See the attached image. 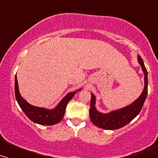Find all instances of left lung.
Wrapping results in <instances>:
<instances>
[{
  "instance_id": "8db88e82",
  "label": "left lung",
  "mask_w": 158,
  "mask_h": 158,
  "mask_svg": "<svg viewBox=\"0 0 158 158\" xmlns=\"http://www.w3.org/2000/svg\"><path fill=\"white\" fill-rule=\"evenodd\" d=\"M138 61L142 66V69L144 73V81L145 86L142 94L135 102L130 105L121 109L115 110L111 111L107 114L99 112L96 110L95 104H96V97L92 94L91 103H90V108H89V115L92 123L95 124L98 127L106 130H116L126 126L132 119L139 115L142 110L145 100L146 99L148 93V73L145 67L143 60L139 55H138Z\"/></svg>"
}]
</instances>
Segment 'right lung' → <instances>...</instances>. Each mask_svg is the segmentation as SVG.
<instances>
[{
    "label": "right lung",
    "mask_w": 158,
    "mask_h": 158,
    "mask_svg": "<svg viewBox=\"0 0 158 158\" xmlns=\"http://www.w3.org/2000/svg\"><path fill=\"white\" fill-rule=\"evenodd\" d=\"M78 89L77 91L71 92L69 93L66 96L59 102V104L56 106L54 109H47L43 107H35V106L31 105L28 104L24 99L20 96V93L18 88V81L17 77H15V95H16V99L17 100L19 107H21L25 115H27L31 120L34 123L40 125H47V126H51L58 123L62 120L65 115V107L67 104L69 103V100L73 98V96L77 93V92L80 91Z\"/></svg>",
    "instance_id": "1"
}]
</instances>
